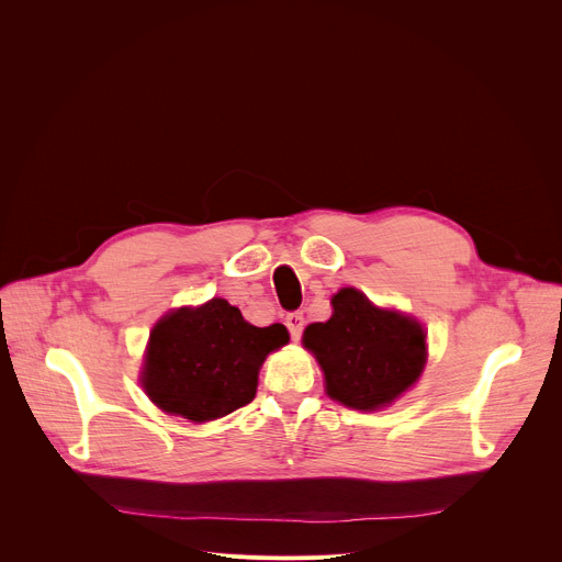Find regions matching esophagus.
Wrapping results in <instances>:
<instances>
[{
	"label": "esophagus",
	"instance_id": "1",
	"mask_svg": "<svg viewBox=\"0 0 562 562\" xmlns=\"http://www.w3.org/2000/svg\"><path fill=\"white\" fill-rule=\"evenodd\" d=\"M284 323H286L291 339H301V335H303V323H305L303 312H289L286 318H284Z\"/></svg>",
	"mask_w": 562,
	"mask_h": 562
}]
</instances>
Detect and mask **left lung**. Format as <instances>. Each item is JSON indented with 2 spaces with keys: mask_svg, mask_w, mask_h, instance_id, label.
Returning a JSON list of instances; mask_svg holds the SVG:
<instances>
[{
  "mask_svg": "<svg viewBox=\"0 0 562 562\" xmlns=\"http://www.w3.org/2000/svg\"><path fill=\"white\" fill-rule=\"evenodd\" d=\"M335 314L305 328L303 344L323 373L328 394L356 409H375L417 382L426 364V333L417 321L378 310L358 289L333 296Z\"/></svg>",
  "mask_w": 562,
  "mask_h": 562,
  "instance_id": "left-lung-1",
  "label": "left lung"
}]
</instances>
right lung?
<instances>
[{
  "label": "right lung",
  "mask_w": 562,
  "mask_h": 562,
  "mask_svg": "<svg viewBox=\"0 0 562 562\" xmlns=\"http://www.w3.org/2000/svg\"><path fill=\"white\" fill-rule=\"evenodd\" d=\"M282 323L257 328L223 299L164 316L147 346L143 387L164 412L212 422L248 405L259 367L284 346Z\"/></svg>",
  "instance_id": "right-lung-1"
}]
</instances>
